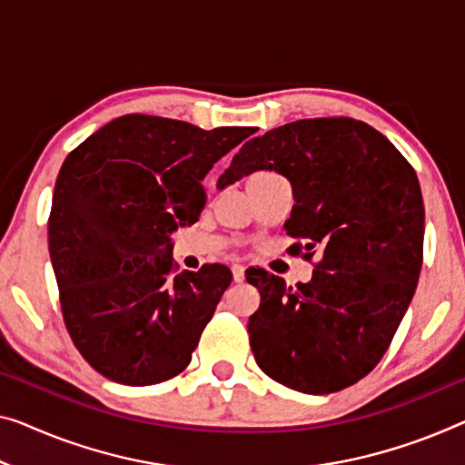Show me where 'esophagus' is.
<instances>
[{
    "mask_svg": "<svg viewBox=\"0 0 465 465\" xmlns=\"http://www.w3.org/2000/svg\"><path fill=\"white\" fill-rule=\"evenodd\" d=\"M232 273L233 282H244V267L242 265H232Z\"/></svg>",
    "mask_w": 465,
    "mask_h": 465,
    "instance_id": "esophagus-1",
    "label": "esophagus"
}]
</instances>
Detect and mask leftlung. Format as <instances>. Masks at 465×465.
<instances>
[{
  "label": "left lung",
  "instance_id": "1",
  "mask_svg": "<svg viewBox=\"0 0 465 465\" xmlns=\"http://www.w3.org/2000/svg\"><path fill=\"white\" fill-rule=\"evenodd\" d=\"M254 171L288 179L294 206L283 227L304 242L307 259L315 246L323 252L311 282L294 288L246 272L261 294L248 320L256 363L292 391H342L378 365L418 286V175L382 134L352 119H304L252 137L217 188Z\"/></svg>",
  "mask_w": 465,
  "mask_h": 465
}]
</instances>
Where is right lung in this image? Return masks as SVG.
<instances>
[{
  "mask_svg": "<svg viewBox=\"0 0 465 465\" xmlns=\"http://www.w3.org/2000/svg\"><path fill=\"white\" fill-rule=\"evenodd\" d=\"M254 131L124 114L66 156L50 259L68 334L104 378L148 386L188 367L232 272L175 275L171 233L196 223L206 173Z\"/></svg>",
  "mask_w": 465,
  "mask_h": 465,
  "instance_id": "obj_1",
  "label": "right lung"
}]
</instances>
